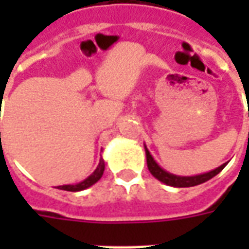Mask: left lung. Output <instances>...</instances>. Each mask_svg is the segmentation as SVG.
<instances>
[{
    "instance_id": "left-lung-1",
    "label": "left lung",
    "mask_w": 249,
    "mask_h": 249,
    "mask_svg": "<svg viewBox=\"0 0 249 249\" xmlns=\"http://www.w3.org/2000/svg\"><path fill=\"white\" fill-rule=\"evenodd\" d=\"M145 155H146V164H148V169L149 172L157 178L160 180L161 183L167 184V185H171V187H176V188H187V187H195V185H198V184H203L205 181H208L212 178H214L217 173H220L224 167L227 165V162L220 165L219 168H216L213 171L211 172L203 173V175H196V176H176V175H172V173L167 172L164 171L159 164H157L153 157L149 153V151L146 149L145 146Z\"/></svg>"
}]
</instances>
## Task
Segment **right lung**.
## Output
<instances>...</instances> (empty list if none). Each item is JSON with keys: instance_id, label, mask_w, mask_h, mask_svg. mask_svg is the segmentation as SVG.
Here are the masks:
<instances>
[{"instance_id": "right-lung-1", "label": "right lung", "mask_w": 249, "mask_h": 249, "mask_svg": "<svg viewBox=\"0 0 249 249\" xmlns=\"http://www.w3.org/2000/svg\"><path fill=\"white\" fill-rule=\"evenodd\" d=\"M104 169H105V162L101 159L100 162H98V167L96 168V171L89 176L88 178H85L84 181L78 184H74V185H61V187H58V189H64V191H69V192H78V191H84V189H87V188L92 187L93 184H96L101 178L104 173Z\"/></svg>"}]
</instances>
